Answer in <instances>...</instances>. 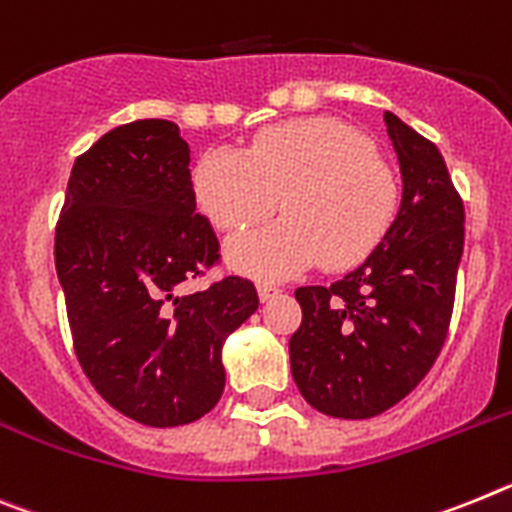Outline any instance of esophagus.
I'll return each instance as SVG.
<instances>
[{"label":"esophagus","mask_w":512,"mask_h":512,"mask_svg":"<svg viewBox=\"0 0 512 512\" xmlns=\"http://www.w3.org/2000/svg\"><path fill=\"white\" fill-rule=\"evenodd\" d=\"M257 293H260V301H270L281 293V288L275 286V283H260V286H257Z\"/></svg>","instance_id":"34e87169"}]
</instances>
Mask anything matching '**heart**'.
Returning a JSON list of instances; mask_svg holds the SVG:
<instances>
[{"instance_id": "b5f03b06", "label": "heart", "mask_w": 512, "mask_h": 512, "mask_svg": "<svg viewBox=\"0 0 512 512\" xmlns=\"http://www.w3.org/2000/svg\"><path fill=\"white\" fill-rule=\"evenodd\" d=\"M195 203L219 231L237 234L226 257L237 270L283 278L322 265H361L394 229L402 211L397 172L366 133L330 115L265 128L242 151L211 149L193 170Z\"/></svg>"}]
</instances>
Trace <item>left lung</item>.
I'll list each match as a JSON object with an SVG mask.
<instances>
[{
  "label": "left lung",
  "instance_id": "left-lung-1",
  "mask_svg": "<svg viewBox=\"0 0 512 512\" xmlns=\"http://www.w3.org/2000/svg\"><path fill=\"white\" fill-rule=\"evenodd\" d=\"M384 121L404 182L397 224L340 281L296 288L301 327L288 340L301 397L342 420L381 415L433 368L464 252V203L438 146L394 113Z\"/></svg>",
  "mask_w": 512,
  "mask_h": 512
}]
</instances>
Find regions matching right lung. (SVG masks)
<instances>
[{
	"mask_svg": "<svg viewBox=\"0 0 512 512\" xmlns=\"http://www.w3.org/2000/svg\"><path fill=\"white\" fill-rule=\"evenodd\" d=\"M188 164L172 121L113 128L71 167L56 224L79 366L110 407L149 428L188 425L216 407L221 345L260 304L239 275L175 293L221 257L211 224L195 213Z\"/></svg>",
	"mask_w": 512,
	"mask_h": 512,
	"instance_id": "1",
	"label": "right lung"
}]
</instances>
